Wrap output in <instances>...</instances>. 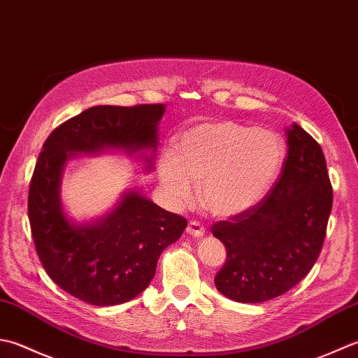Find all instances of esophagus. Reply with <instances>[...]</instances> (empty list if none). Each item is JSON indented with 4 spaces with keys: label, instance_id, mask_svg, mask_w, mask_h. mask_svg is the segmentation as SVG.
<instances>
[{
    "label": "esophagus",
    "instance_id": "esophagus-1",
    "mask_svg": "<svg viewBox=\"0 0 358 358\" xmlns=\"http://www.w3.org/2000/svg\"><path fill=\"white\" fill-rule=\"evenodd\" d=\"M187 233L194 238H201L206 235V229H203V225H201L198 221H189L187 225Z\"/></svg>",
    "mask_w": 358,
    "mask_h": 358
}]
</instances>
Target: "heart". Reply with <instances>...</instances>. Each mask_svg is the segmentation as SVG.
<instances>
[{
	"label": "heart",
	"instance_id": "1",
	"mask_svg": "<svg viewBox=\"0 0 358 358\" xmlns=\"http://www.w3.org/2000/svg\"><path fill=\"white\" fill-rule=\"evenodd\" d=\"M284 145L271 131L222 120L199 123L176 137L159 160V180L174 206L201 199L211 213L231 217L264 198L281 170Z\"/></svg>",
	"mask_w": 358,
	"mask_h": 358
}]
</instances>
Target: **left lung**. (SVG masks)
Masks as SVG:
<instances>
[{"instance_id": "left-lung-1", "label": "left lung", "mask_w": 358, "mask_h": 358, "mask_svg": "<svg viewBox=\"0 0 358 358\" xmlns=\"http://www.w3.org/2000/svg\"><path fill=\"white\" fill-rule=\"evenodd\" d=\"M278 180L257 206L211 227L227 249L216 289L238 303H262L286 294L315 264L332 208L323 150L292 123Z\"/></svg>"}]
</instances>
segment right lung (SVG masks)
I'll return each instance as SVG.
<instances>
[{
    "instance_id": "1",
    "label": "right lung",
    "mask_w": 358,
    "mask_h": 358,
    "mask_svg": "<svg viewBox=\"0 0 358 358\" xmlns=\"http://www.w3.org/2000/svg\"><path fill=\"white\" fill-rule=\"evenodd\" d=\"M164 113L162 103L92 106L55 128L36 160L27 202L36 253L50 280L87 304H122L147 289L187 220L129 188L109 213L77 224L62 202L64 165L76 155L117 150L151 171Z\"/></svg>"
}]
</instances>
